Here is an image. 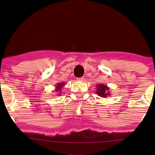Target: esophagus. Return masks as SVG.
<instances>
[{"mask_svg": "<svg viewBox=\"0 0 155 155\" xmlns=\"http://www.w3.org/2000/svg\"><path fill=\"white\" fill-rule=\"evenodd\" d=\"M84 80H85V78H84V77L77 78V81H83Z\"/></svg>", "mask_w": 155, "mask_h": 155, "instance_id": "34e87169", "label": "esophagus"}]
</instances>
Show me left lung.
I'll return each instance as SVG.
<instances>
[{
  "mask_svg": "<svg viewBox=\"0 0 155 155\" xmlns=\"http://www.w3.org/2000/svg\"><path fill=\"white\" fill-rule=\"evenodd\" d=\"M96 87V94H98V96L103 97V98H106V97H107V96L109 95V94L107 93V91L109 90V88L107 87L106 85H98Z\"/></svg>",
  "mask_w": 155,
  "mask_h": 155,
  "instance_id": "obj_1",
  "label": "left lung"
}]
</instances>
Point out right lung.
I'll return each instance as SVG.
<instances>
[{
  "label": "right lung",
  "mask_w": 155,
  "mask_h": 155,
  "mask_svg": "<svg viewBox=\"0 0 155 155\" xmlns=\"http://www.w3.org/2000/svg\"><path fill=\"white\" fill-rule=\"evenodd\" d=\"M64 85V83H59L58 85H57V86H56V87H57L56 91H57V92H60V91H61V87H62Z\"/></svg>",
  "instance_id": "1"
}]
</instances>
